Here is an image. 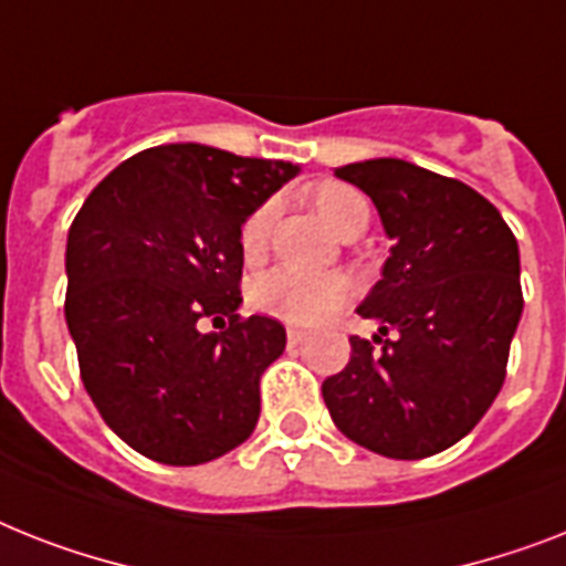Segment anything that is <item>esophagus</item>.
Instances as JSON below:
<instances>
[{"label": "esophagus", "mask_w": 566, "mask_h": 566, "mask_svg": "<svg viewBox=\"0 0 566 566\" xmlns=\"http://www.w3.org/2000/svg\"><path fill=\"white\" fill-rule=\"evenodd\" d=\"M302 339H305V331H302V328H287V346L296 348L298 343H302Z\"/></svg>", "instance_id": "obj_1"}]
</instances>
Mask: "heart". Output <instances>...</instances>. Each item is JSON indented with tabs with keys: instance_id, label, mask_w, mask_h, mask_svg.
<instances>
[{
	"instance_id": "heart-1",
	"label": "heart",
	"mask_w": 566,
	"mask_h": 566,
	"mask_svg": "<svg viewBox=\"0 0 566 566\" xmlns=\"http://www.w3.org/2000/svg\"><path fill=\"white\" fill-rule=\"evenodd\" d=\"M316 214L323 218L328 229H334L339 238L363 235L369 227V203L366 197L352 186L343 182H328L319 186L311 195ZM273 203H261L252 209L238 232V247L247 261H259L268 250L270 227H273ZM352 296V284L339 273H305L296 268H275L264 273L252 284V305L261 314L275 316L287 325H316L334 316Z\"/></svg>"
}]
</instances>
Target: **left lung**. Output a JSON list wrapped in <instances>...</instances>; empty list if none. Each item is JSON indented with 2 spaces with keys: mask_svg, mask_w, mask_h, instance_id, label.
I'll return each mask as SVG.
<instances>
[{
  "mask_svg": "<svg viewBox=\"0 0 566 566\" xmlns=\"http://www.w3.org/2000/svg\"><path fill=\"white\" fill-rule=\"evenodd\" d=\"M371 197L389 259L357 314L352 360L323 384L339 433L389 459H424L476 427L506 380L521 323V252L500 211L459 179L403 159L334 168Z\"/></svg>",
  "mask_w": 566,
  "mask_h": 566,
  "instance_id": "8db88e82",
  "label": "left lung"
}]
</instances>
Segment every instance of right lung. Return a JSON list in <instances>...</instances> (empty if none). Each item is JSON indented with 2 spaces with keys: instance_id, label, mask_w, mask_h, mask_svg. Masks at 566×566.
Listing matches in <instances>:
<instances>
[{
  "instance_id": "obj_1",
  "label": "right lung",
  "mask_w": 566,
  "mask_h": 566,
  "mask_svg": "<svg viewBox=\"0 0 566 566\" xmlns=\"http://www.w3.org/2000/svg\"><path fill=\"white\" fill-rule=\"evenodd\" d=\"M296 171L195 142L159 145L109 171L72 220L66 325L81 380L142 457L203 465L255 430L259 380L287 337L270 316L238 314V232ZM203 318L221 331L200 332Z\"/></svg>"
}]
</instances>
